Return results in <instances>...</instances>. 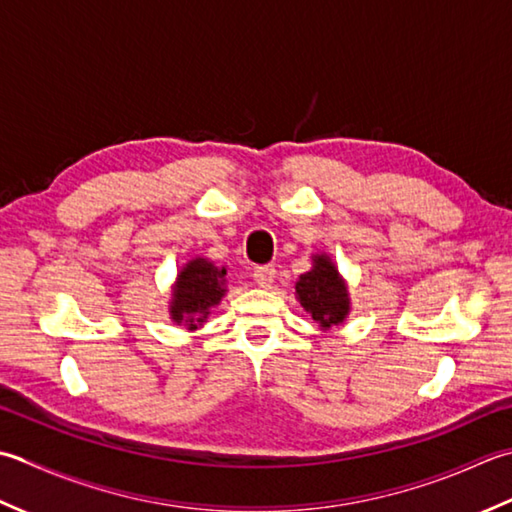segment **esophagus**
<instances>
[{"label": "esophagus", "mask_w": 512, "mask_h": 512, "mask_svg": "<svg viewBox=\"0 0 512 512\" xmlns=\"http://www.w3.org/2000/svg\"><path fill=\"white\" fill-rule=\"evenodd\" d=\"M254 280H256V285L269 289L271 285H274V280H276V269L271 267V265L258 267V269L254 271Z\"/></svg>", "instance_id": "obj_1"}]
</instances>
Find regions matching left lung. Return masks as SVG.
I'll return each instance as SVG.
<instances>
[{
  "mask_svg": "<svg viewBox=\"0 0 512 512\" xmlns=\"http://www.w3.org/2000/svg\"><path fill=\"white\" fill-rule=\"evenodd\" d=\"M296 298L320 331L342 325L351 314L347 280L325 252L311 256V269L296 280Z\"/></svg>",
  "mask_w": 512,
  "mask_h": 512,
  "instance_id": "1",
  "label": "left lung"
}]
</instances>
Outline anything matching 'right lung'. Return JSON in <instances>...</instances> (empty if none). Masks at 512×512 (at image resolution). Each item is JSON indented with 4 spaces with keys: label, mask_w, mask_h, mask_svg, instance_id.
<instances>
[{
    "label": "right lung",
    "mask_w": 512,
    "mask_h": 512,
    "mask_svg": "<svg viewBox=\"0 0 512 512\" xmlns=\"http://www.w3.org/2000/svg\"><path fill=\"white\" fill-rule=\"evenodd\" d=\"M227 294V267L210 258L194 256L179 269L170 294V320L187 331L203 327L212 309Z\"/></svg>",
    "instance_id": "right-lung-1"
}]
</instances>
